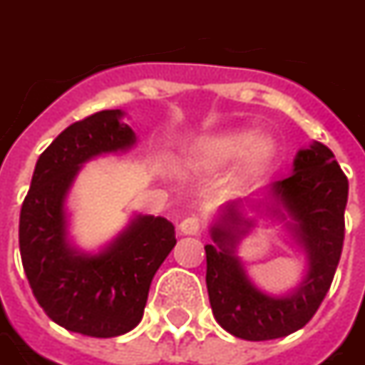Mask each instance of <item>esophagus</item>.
<instances>
[{
	"mask_svg": "<svg viewBox=\"0 0 365 365\" xmlns=\"http://www.w3.org/2000/svg\"><path fill=\"white\" fill-rule=\"evenodd\" d=\"M180 231L183 235H197L201 231V221L197 217H185L180 223Z\"/></svg>",
	"mask_w": 365,
	"mask_h": 365,
	"instance_id": "esophagus-1",
	"label": "esophagus"
}]
</instances>
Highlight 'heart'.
I'll return each instance as SVG.
<instances>
[{"label": "heart", "instance_id": "b5f03b06", "mask_svg": "<svg viewBox=\"0 0 365 365\" xmlns=\"http://www.w3.org/2000/svg\"><path fill=\"white\" fill-rule=\"evenodd\" d=\"M274 146L272 140L259 136L253 130H225L217 134H207L195 140L187 150V160L197 170H223L239 164L249 172H257L269 164Z\"/></svg>", "mask_w": 365, "mask_h": 365}]
</instances>
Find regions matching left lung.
<instances>
[{
  "instance_id": "8db88e82",
  "label": "left lung",
  "mask_w": 365,
  "mask_h": 365,
  "mask_svg": "<svg viewBox=\"0 0 365 365\" xmlns=\"http://www.w3.org/2000/svg\"><path fill=\"white\" fill-rule=\"evenodd\" d=\"M348 178L332 150L312 142L298 150L294 170L261 190V197L227 201L211 223L213 245H205L209 302L219 326L241 340L261 342L297 332L316 314L330 289L344 245ZM285 225L307 257V272L287 295L257 289L236 255V245L252 230L246 209Z\"/></svg>"
}]
</instances>
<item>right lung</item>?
Listing matches in <instances>:
<instances>
[{
	"instance_id": "1",
	"label": "right lung",
	"mask_w": 365,
	"mask_h": 365,
	"mask_svg": "<svg viewBox=\"0 0 365 365\" xmlns=\"http://www.w3.org/2000/svg\"><path fill=\"white\" fill-rule=\"evenodd\" d=\"M122 110H101L65 128L35 164L19 217V251L27 280L53 322L93 338L136 328L148 290L175 245L172 221L136 215L98 253L68 237L67 195L88 160L136 144Z\"/></svg>"
}]
</instances>
